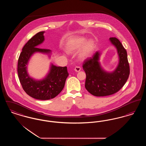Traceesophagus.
Segmentation results:
<instances>
[{
  "label": "esophagus",
  "mask_w": 146,
  "mask_h": 146,
  "mask_svg": "<svg viewBox=\"0 0 146 146\" xmlns=\"http://www.w3.org/2000/svg\"><path fill=\"white\" fill-rule=\"evenodd\" d=\"M80 70H81V68H80V67H78V66L76 67L75 68H74V70H75L76 72H79Z\"/></svg>",
  "instance_id": "34e87169"
}]
</instances>
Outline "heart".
I'll return each mask as SVG.
<instances>
[{"label": "heart", "mask_w": 146, "mask_h": 146, "mask_svg": "<svg viewBox=\"0 0 146 146\" xmlns=\"http://www.w3.org/2000/svg\"><path fill=\"white\" fill-rule=\"evenodd\" d=\"M65 48L68 53H76L78 50V58L84 61L91 57L95 48L93 40H88L83 36H76L70 39L66 43Z\"/></svg>", "instance_id": "b5f03b06"}]
</instances>
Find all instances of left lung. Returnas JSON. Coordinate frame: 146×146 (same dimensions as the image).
<instances>
[{
    "label": "left lung",
    "mask_w": 146,
    "mask_h": 146,
    "mask_svg": "<svg viewBox=\"0 0 146 146\" xmlns=\"http://www.w3.org/2000/svg\"><path fill=\"white\" fill-rule=\"evenodd\" d=\"M110 41L117 49L119 62L112 72L104 70L100 62L101 52L96 51L92 57L84 62L83 68L86 73L85 87L95 96L111 95L120 90L126 82L130 74L127 52L116 38H110Z\"/></svg>",
    "instance_id": "8db88e82"
}]
</instances>
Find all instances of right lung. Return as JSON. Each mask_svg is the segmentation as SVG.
I'll return each instance as SVG.
<instances>
[{
  "mask_svg": "<svg viewBox=\"0 0 146 146\" xmlns=\"http://www.w3.org/2000/svg\"><path fill=\"white\" fill-rule=\"evenodd\" d=\"M44 33L42 31L36 33L25 45L17 65L18 76L23 90L31 97L40 100H48L57 96L62 90L69 75L67 67H58L52 63L42 79H35L29 75L27 66L35 54L41 53L51 57V50L36 48L44 41Z\"/></svg>",
  "mask_w": 146,
  "mask_h": 146,
  "instance_id": "obj_1",
  "label": "right lung"
}]
</instances>
